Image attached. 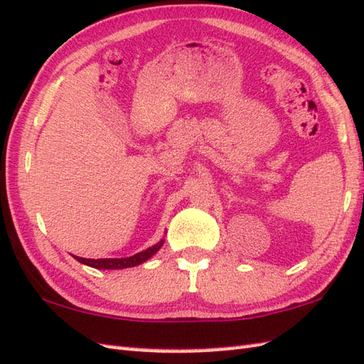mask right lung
Listing matches in <instances>:
<instances>
[{
  "label": "right lung",
  "instance_id": "add662e5",
  "mask_svg": "<svg viewBox=\"0 0 364 364\" xmlns=\"http://www.w3.org/2000/svg\"><path fill=\"white\" fill-rule=\"evenodd\" d=\"M162 243L164 242H159V243H156L154 247L141 251V253H136L130 257H119V259H116V257H113V259H87V257H79V256H75V257L79 262L85 264V266L95 267V269H108V270L109 269H125V267L138 266V264L148 261L151 256L156 255L157 251H159Z\"/></svg>",
  "mask_w": 364,
  "mask_h": 364
}]
</instances>
